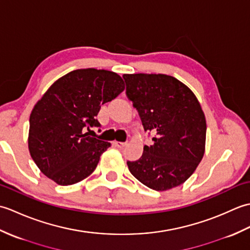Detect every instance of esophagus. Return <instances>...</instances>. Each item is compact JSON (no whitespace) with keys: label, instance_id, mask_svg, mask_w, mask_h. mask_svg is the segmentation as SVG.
Here are the masks:
<instances>
[{"label":"esophagus","instance_id":"esophagus-1","mask_svg":"<svg viewBox=\"0 0 250 250\" xmlns=\"http://www.w3.org/2000/svg\"><path fill=\"white\" fill-rule=\"evenodd\" d=\"M114 145L116 147H118V148H124V147L126 146V143H125V142H115Z\"/></svg>","mask_w":250,"mask_h":250}]
</instances>
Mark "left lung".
Wrapping results in <instances>:
<instances>
[{"mask_svg":"<svg viewBox=\"0 0 250 250\" xmlns=\"http://www.w3.org/2000/svg\"><path fill=\"white\" fill-rule=\"evenodd\" d=\"M122 77L144 130L155 135L139 160L126 162L131 174L157 191L184 184L205 151L206 120L198 99L173 76L141 73Z\"/></svg>","mask_w":250,"mask_h":250,"instance_id":"1","label":"left lung"}]
</instances>
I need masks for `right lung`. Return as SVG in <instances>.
I'll list each match as a JSON object with an SVG mask.
<instances>
[{
	"mask_svg": "<svg viewBox=\"0 0 250 250\" xmlns=\"http://www.w3.org/2000/svg\"><path fill=\"white\" fill-rule=\"evenodd\" d=\"M124 90L118 74L97 68L72 71L52 83L30 115L29 150L41 172L61 186L88 177L110 143L86 131L101 126V105Z\"/></svg>",
	"mask_w": 250,
	"mask_h": 250,
	"instance_id": "obj_1",
	"label": "right lung"
}]
</instances>
